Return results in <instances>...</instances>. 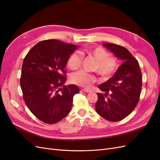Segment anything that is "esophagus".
<instances>
[{
	"mask_svg": "<svg viewBox=\"0 0 160 160\" xmlns=\"http://www.w3.org/2000/svg\"><path fill=\"white\" fill-rule=\"evenodd\" d=\"M82 91H84V92H87V93H91V92H92V90L89 89V88H85V89H82Z\"/></svg>",
	"mask_w": 160,
	"mask_h": 160,
	"instance_id": "1",
	"label": "esophagus"
}]
</instances>
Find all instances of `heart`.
<instances>
[{"label": "heart", "instance_id": "b5f03b06", "mask_svg": "<svg viewBox=\"0 0 160 160\" xmlns=\"http://www.w3.org/2000/svg\"><path fill=\"white\" fill-rule=\"evenodd\" d=\"M83 55L93 57L97 61L93 69L97 71L104 79H108L113 76L119 67L118 60L115 57H109V52L101 47H92L82 52ZM83 56L79 52L71 53L67 60V65L71 69L75 70L79 68ZM70 80L72 83L82 87H89L97 81L95 75L81 70L72 72L70 76Z\"/></svg>", "mask_w": 160, "mask_h": 160}]
</instances>
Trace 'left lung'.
<instances>
[{
  "mask_svg": "<svg viewBox=\"0 0 160 160\" xmlns=\"http://www.w3.org/2000/svg\"><path fill=\"white\" fill-rule=\"evenodd\" d=\"M103 45L123 61L111 78L98 86L105 94L98 93L95 104L100 116L115 122L126 118L136 107L142 87V72L138 60L126 48L111 43Z\"/></svg>",
  "mask_w": 160,
  "mask_h": 160,
  "instance_id": "left-lung-1",
  "label": "left lung"
}]
</instances>
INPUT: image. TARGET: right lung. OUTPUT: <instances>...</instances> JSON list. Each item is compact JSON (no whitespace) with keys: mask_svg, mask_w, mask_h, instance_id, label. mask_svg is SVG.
I'll use <instances>...</instances> for the list:
<instances>
[{"mask_svg":"<svg viewBox=\"0 0 160 160\" xmlns=\"http://www.w3.org/2000/svg\"><path fill=\"white\" fill-rule=\"evenodd\" d=\"M75 45L50 39L38 42L28 51L22 66L21 88L32 113L42 122H59L69 114L79 89L64 85L65 68Z\"/></svg>","mask_w":160,"mask_h":160,"instance_id":"right-lung-1","label":"right lung"}]
</instances>
